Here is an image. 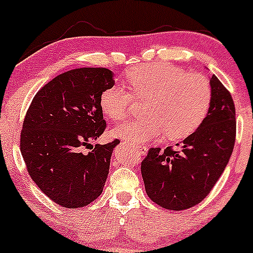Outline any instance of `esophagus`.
<instances>
[{"mask_svg":"<svg viewBox=\"0 0 253 253\" xmlns=\"http://www.w3.org/2000/svg\"><path fill=\"white\" fill-rule=\"evenodd\" d=\"M137 151L139 152L140 155H144L146 152V148L145 146H137Z\"/></svg>","mask_w":253,"mask_h":253,"instance_id":"34e87169","label":"esophagus"}]
</instances>
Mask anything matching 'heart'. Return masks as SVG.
<instances>
[{
  "label": "heart",
  "mask_w": 253,
  "mask_h": 253,
  "mask_svg": "<svg viewBox=\"0 0 253 253\" xmlns=\"http://www.w3.org/2000/svg\"><path fill=\"white\" fill-rule=\"evenodd\" d=\"M127 85L138 99H148L144 115L114 129V134L131 143L156 139L180 140L196 131L211 104V85L207 77L186 73L169 63H148L127 73ZM121 86H110L101 96L102 112L112 121L124 120L133 96Z\"/></svg>",
  "instance_id": "b5f03b06"
}]
</instances>
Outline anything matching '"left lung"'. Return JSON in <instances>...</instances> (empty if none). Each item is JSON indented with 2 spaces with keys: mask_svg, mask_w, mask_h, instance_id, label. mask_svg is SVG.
Returning <instances> with one entry per match:
<instances>
[{
  "mask_svg": "<svg viewBox=\"0 0 253 253\" xmlns=\"http://www.w3.org/2000/svg\"><path fill=\"white\" fill-rule=\"evenodd\" d=\"M208 115L196 132L182 140L181 150L151 148L141 162L145 191L168 210H185L201 203L222 175L233 152L237 133L232 95L215 74Z\"/></svg>",
  "mask_w": 253,
  "mask_h": 253,
  "instance_id": "left-lung-1",
  "label": "left lung"
}]
</instances>
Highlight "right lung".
<instances>
[{
	"label": "right lung",
	"mask_w": 253,
	"mask_h": 253,
	"mask_svg": "<svg viewBox=\"0 0 253 253\" xmlns=\"http://www.w3.org/2000/svg\"><path fill=\"white\" fill-rule=\"evenodd\" d=\"M108 68L65 72L36 93L20 134V151L36 185L52 202L77 209L98 198L109 173L113 150L120 141L90 146L105 131L101 96L114 86Z\"/></svg>",
	"instance_id": "obj_1"
}]
</instances>
